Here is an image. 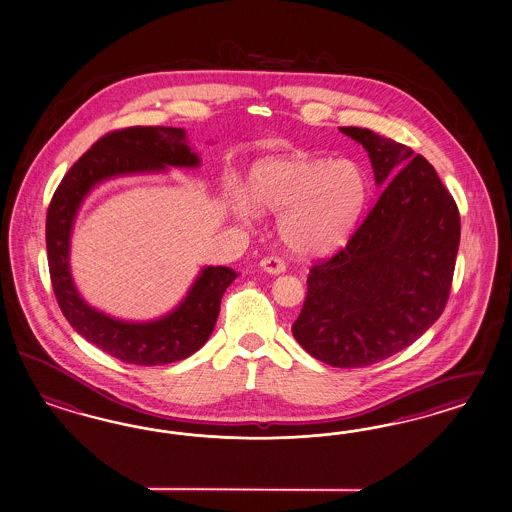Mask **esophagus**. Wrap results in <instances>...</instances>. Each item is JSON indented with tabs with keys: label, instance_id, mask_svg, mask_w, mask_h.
<instances>
[{
	"label": "esophagus",
	"instance_id": "1",
	"mask_svg": "<svg viewBox=\"0 0 512 512\" xmlns=\"http://www.w3.org/2000/svg\"><path fill=\"white\" fill-rule=\"evenodd\" d=\"M261 268H263L264 272L276 276V274L285 272V263L279 257H264L263 261H261Z\"/></svg>",
	"mask_w": 512,
	"mask_h": 512
}]
</instances>
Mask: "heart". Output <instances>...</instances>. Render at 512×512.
<instances>
[{
    "label": "heart",
    "instance_id": "heart-1",
    "mask_svg": "<svg viewBox=\"0 0 512 512\" xmlns=\"http://www.w3.org/2000/svg\"><path fill=\"white\" fill-rule=\"evenodd\" d=\"M248 197L234 214L253 207L279 215L283 244L296 255L319 257L341 248L357 227L368 199V178L355 161L293 154L257 163L248 176Z\"/></svg>",
    "mask_w": 512,
    "mask_h": 512
}]
</instances>
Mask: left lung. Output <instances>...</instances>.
Returning a JSON list of instances; mask_svg holds the SVG:
<instances>
[{"label":"left lung","instance_id":"left-lung-1","mask_svg":"<svg viewBox=\"0 0 512 512\" xmlns=\"http://www.w3.org/2000/svg\"><path fill=\"white\" fill-rule=\"evenodd\" d=\"M340 131L366 148L375 184L385 187L347 246L311 266L293 336L328 366L362 368L409 347L445 310L460 214L409 146L370 129Z\"/></svg>","mask_w":512,"mask_h":512}]
</instances>
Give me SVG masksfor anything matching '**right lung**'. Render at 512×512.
I'll use <instances>...</instances> for the list:
<instances>
[{
    "label": "right lung",
    "mask_w": 512,
    "mask_h": 512,
    "mask_svg": "<svg viewBox=\"0 0 512 512\" xmlns=\"http://www.w3.org/2000/svg\"><path fill=\"white\" fill-rule=\"evenodd\" d=\"M180 127H127L101 137L63 176L47 214V253L54 295L65 319L95 347L127 364L159 366L182 360L208 341L221 296L238 278L229 266H206L186 298L167 315L148 323L114 319L92 308L77 291L69 268L71 231L78 208L93 187L110 178L199 167Z\"/></svg>",
    "instance_id": "add662e5"
}]
</instances>
